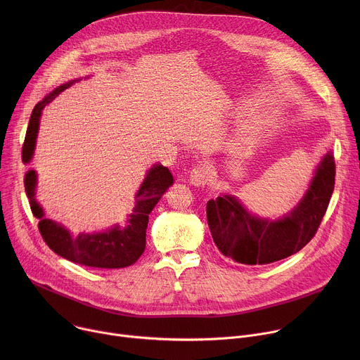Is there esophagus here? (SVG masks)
Segmentation results:
<instances>
[{"label": "esophagus", "instance_id": "esophagus-1", "mask_svg": "<svg viewBox=\"0 0 360 360\" xmlns=\"http://www.w3.org/2000/svg\"><path fill=\"white\" fill-rule=\"evenodd\" d=\"M210 174H211V169L208 165H198L191 171L189 181L195 186H203V185H207Z\"/></svg>", "mask_w": 360, "mask_h": 360}]
</instances>
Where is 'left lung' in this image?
<instances>
[{
    "instance_id": "1",
    "label": "left lung",
    "mask_w": 360,
    "mask_h": 360,
    "mask_svg": "<svg viewBox=\"0 0 360 360\" xmlns=\"http://www.w3.org/2000/svg\"><path fill=\"white\" fill-rule=\"evenodd\" d=\"M335 188V158L326 153L304 196L286 217L252 215L232 195L207 203L208 225L218 249L243 265H268L299 252L309 242L326 214Z\"/></svg>"
}]
</instances>
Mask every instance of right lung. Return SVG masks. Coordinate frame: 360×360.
Segmentation results:
<instances>
[{
	"label": "right lung",
	"instance_id": "1",
	"mask_svg": "<svg viewBox=\"0 0 360 360\" xmlns=\"http://www.w3.org/2000/svg\"><path fill=\"white\" fill-rule=\"evenodd\" d=\"M74 82L75 81H70L56 88L34 107L22 145L24 164H28L32 160L42 110L60 92L71 86ZM24 184L27 196L30 199L31 211L34 217L39 219L38 229L41 232V236L51 249L57 255L63 256V258L84 266L120 269L135 264L145 250V235L149 214L155 208V205L167 192V189L174 184V176L167 167H162L160 164L153 165L148 171L146 178L143 179L141 188L135 195L136 205L132 214L129 215L128 224L124 228L115 225L105 232L79 233L77 236H72L71 232L65 229L61 224L45 218L41 205L35 200V171L30 169L25 174Z\"/></svg>",
	"mask_w": 360,
	"mask_h": 360
}]
</instances>
